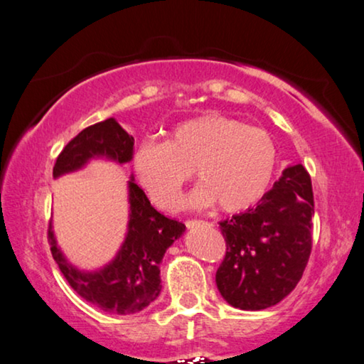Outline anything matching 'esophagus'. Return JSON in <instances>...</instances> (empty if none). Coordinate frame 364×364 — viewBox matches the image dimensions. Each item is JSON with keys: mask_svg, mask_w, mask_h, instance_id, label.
<instances>
[{"mask_svg": "<svg viewBox=\"0 0 364 364\" xmlns=\"http://www.w3.org/2000/svg\"><path fill=\"white\" fill-rule=\"evenodd\" d=\"M184 224H186L188 229H193V228L199 226V224H203V221H198V219H189V221H186Z\"/></svg>", "mask_w": 364, "mask_h": 364, "instance_id": "obj_1", "label": "esophagus"}]
</instances>
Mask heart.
Segmentation results:
<instances>
[{
    "label": "heart",
    "mask_w": 364,
    "mask_h": 364,
    "mask_svg": "<svg viewBox=\"0 0 364 364\" xmlns=\"http://www.w3.org/2000/svg\"><path fill=\"white\" fill-rule=\"evenodd\" d=\"M277 158L269 132L232 117L208 114L176 124L165 141L140 143L133 171L153 204L166 211L176 208L193 171L199 184L186 206L218 204L224 213H240L267 193Z\"/></svg>",
    "instance_id": "b5f03b06"
}]
</instances>
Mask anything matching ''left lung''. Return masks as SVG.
Returning a JSON list of instances; mask_svg holds the SVG:
<instances>
[{
	"label": "left lung",
	"instance_id": "left-lung-1",
	"mask_svg": "<svg viewBox=\"0 0 364 364\" xmlns=\"http://www.w3.org/2000/svg\"><path fill=\"white\" fill-rule=\"evenodd\" d=\"M311 214L310 175L294 165L257 206L219 223L226 255L216 285L229 305L264 310L295 289L311 252Z\"/></svg>",
	"mask_w": 364,
	"mask_h": 364
}]
</instances>
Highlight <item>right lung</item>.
<instances>
[{
  "label": "right lung",
  "mask_w": 364,
  "mask_h": 364,
  "mask_svg": "<svg viewBox=\"0 0 364 364\" xmlns=\"http://www.w3.org/2000/svg\"><path fill=\"white\" fill-rule=\"evenodd\" d=\"M133 136L115 119L99 122L87 127L64 146L53 175L58 178L79 170L97 156L127 163L133 156ZM129 231L124 244L115 259L95 272H82L70 265L55 244L50 224L48 229L50 252L69 285L84 300L115 315L136 314L160 295V262L166 249L186 229L183 223L158 213L133 178L129 181Z\"/></svg>",
  "instance_id": "add662e5"
}]
</instances>
